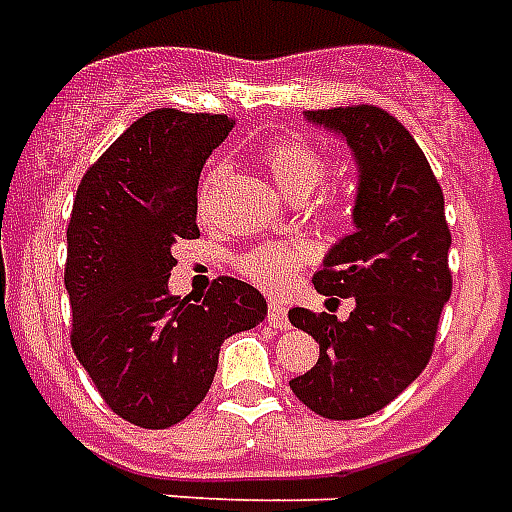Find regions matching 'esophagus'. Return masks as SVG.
<instances>
[{
  "mask_svg": "<svg viewBox=\"0 0 512 512\" xmlns=\"http://www.w3.org/2000/svg\"><path fill=\"white\" fill-rule=\"evenodd\" d=\"M268 325L279 327V330H287L290 327V319H287V308L279 300H271L268 303Z\"/></svg>",
  "mask_w": 512,
  "mask_h": 512,
  "instance_id": "1",
  "label": "esophagus"
}]
</instances>
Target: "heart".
<instances>
[{"mask_svg":"<svg viewBox=\"0 0 512 512\" xmlns=\"http://www.w3.org/2000/svg\"><path fill=\"white\" fill-rule=\"evenodd\" d=\"M265 163H268L273 182L282 187L284 195H290L295 201L306 198L322 182L327 171L325 158L311 144L300 142V139H284V142L271 144L268 152H265ZM220 179L222 166L220 163H212L206 169L204 179H201L198 204L206 206L209 193H212ZM322 209L333 212V204L325 201ZM300 260H303V249L295 247V244H263V247L252 249L241 260V271H244L249 282H255L263 290H282L284 284L295 276Z\"/></svg>","mask_w":512,"mask_h":512,"instance_id":"1","label":"heart"}]
</instances>
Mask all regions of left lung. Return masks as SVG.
Segmentation results:
<instances>
[{"label":"left lung","instance_id":"1","mask_svg":"<svg viewBox=\"0 0 512 512\" xmlns=\"http://www.w3.org/2000/svg\"><path fill=\"white\" fill-rule=\"evenodd\" d=\"M341 136L357 163L354 233L327 249L314 287L354 298L346 322L292 308L290 322L319 343V360L290 389L325 419H365L427 368L440 311L451 298V233L443 190L413 136L378 107L303 115Z\"/></svg>","mask_w":512,"mask_h":512}]
</instances>
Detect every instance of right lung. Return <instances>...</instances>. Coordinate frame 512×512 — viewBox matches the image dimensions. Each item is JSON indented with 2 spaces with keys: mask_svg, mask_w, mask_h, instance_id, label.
Returning a JSON list of instances; mask_svg holds the SVG:
<instances>
[{
  "mask_svg": "<svg viewBox=\"0 0 512 512\" xmlns=\"http://www.w3.org/2000/svg\"><path fill=\"white\" fill-rule=\"evenodd\" d=\"M230 128L228 115L147 112L74 195L64 271L72 349L104 403L136 427L185 419L212 386L222 343L268 314L263 295L230 276L201 300L169 292L171 249L198 236V177Z\"/></svg>",
  "mask_w": 512,
  "mask_h": 512,
  "instance_id": "1",
  "label": "right lung"
}]
</instances>
